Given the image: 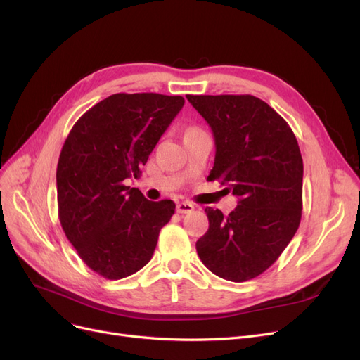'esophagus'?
<instances>
[{
  "instance_id": "1",
  "label": "esophagus",
  "mask_w": 360,
  "mask_h": 360,
  "mask_svg": "<svg viewBox=\"0 0 360 360\" xmlns=\"http://www.w3.org/2000/svg\"><path fill=\"white\" fill-rule=\"evenodd\" d=\"M195 210V205L191 202H180L177 204V213H191Z\"/></svg>"
}]
</instances>
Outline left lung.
I'll return each instance as SVG.
<instances>
[{
  "instance_id": "left-lung-1",
  "label": "left lung",
  "mask_w": 360,
  "mask_h": 360,
  "mask_svg": "<svg viewBox=\"0 0 360 360\" xmlns=\"http://www.w3.org/2000/svg\"><path fill=\"white\" fill-rule=\"evenodd\" d=\"M186 97L214 135V167L207 180H217L238 198L228 216L207 207L209 230L197 252L222 279L257 278L284 252L302 219L297 139L285 120L255 96Z\"/></svg>"
}]
</instances>
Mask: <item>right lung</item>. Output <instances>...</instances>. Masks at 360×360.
<instances>
[{"instance_id":"obj_1","label":"right lung","mask_w":360,"mask_h":360,"mask_svg":"<svg viewBox=\"0 0 360 360\" xmlns=\"http://www.w3.org/2000/svg\"><path fill=\"white\" fill-rule=\"evenodd\" d=\"M183 105L181 96L117 93L81 115L64 141L57 165L60 224L97 275L123 279L153 257L176 204L148 201L123 181L141 176Z\"/></svg>"}]
</instances>
